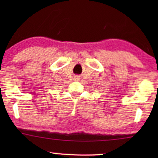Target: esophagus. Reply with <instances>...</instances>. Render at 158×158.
Segmentation results:
<instances>
[{
    "instance_id": "obj_1",
    "label": "esophagus",
    "mask_w": 158,
    "mask_h": 158,
    "mask_svg": "<svg viewBox=\"0 0 158 158\" xmlns=\"http://www.w3.org/2000/svg\"><path fill=\"white\" fill-rule=\"evenodd\" d=\"M75 79H76V80H77V81H78V80H79V77H76Z\"/></svg>"
}]
</instances>
